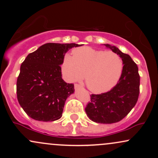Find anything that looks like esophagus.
Returning <instances> with one entry per match:
<instances>
[{
  "instance_id": "esophagus-1",
  "label": "esophagus",
  "mask_w": 158,
  "mask_h": 158,
  "mask_svg": "<svg viewBox=\"0 0 158 158\" xmlns=\"http://www.w3.org/2000/svg\"><path fill=\"white\" fill-rule=\"evenodd\" d=\"M74 88H75V89H77V88H81V85H79V84H75L74 85Z\"/></svg>"
}]
</instances>
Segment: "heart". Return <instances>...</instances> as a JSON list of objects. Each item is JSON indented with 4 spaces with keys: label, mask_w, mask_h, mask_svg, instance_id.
<instances>
[{
    "label": "heart",
    "mask_w": 158,
    "mask_h": 158,
    "mask_svg": "<svg viewBox=\"0 0 158 158\" xmlns=\"http://www.w3.org/2000/svg\"><path fill=\"white\" fill-rule=\"evenodd\" d=\"M72 55L65 54L61 68L70 82L84 77L90 91L101 94L108 91L117 83L123 71L121 58L112 51L95 50L90 47L73 49Z\"/></svg>",
    "instance_id": "b5f03b06"
}]
</instances>
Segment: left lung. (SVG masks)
<instances>
[{
    "label": "left lung",
    "instance_id": "8db88e82",
    "mask_svg": "<svg viewBox=\"0 0 158 158\" xmlns=\"http://www.w3.org/2000/svg\"><path fill=\"white\" fill-rule=\"evenodd\" d=\"M122 59L123 68L117 84L109 91L91 94L85 107L90 119L95 123L110 124L122 120L135 107L139 94L138 67L131 56L116 48L105 44Z\"/></svg>",
    "mask_w": 158,
    "mask_h": 158
}]
</instances>
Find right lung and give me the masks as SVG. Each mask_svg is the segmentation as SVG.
<instances>
[{"label":"right lung","instance_id":"right-lung-1","mask_svg":"<svg viewBox=\"0 0 158 158\" xmlns=\"http://www.w3.org/2000/svg\"><path fill=\"white\" fill-rule=\"evenodd\" d=\"M79 46L47 43L27 56L21 65L16 90L20 106L29 117L44 122L61 118L74 85L63 80L60 65L65 53Z\"/></svg>","mask_w":158,"mask_h":158}]
</instances>
